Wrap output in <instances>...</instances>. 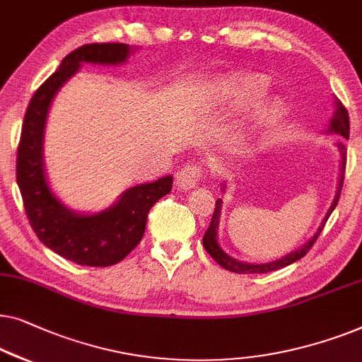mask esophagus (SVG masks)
<instances>
[{
    "label": "esophagus",
    "instance_id": "1",
    "mask_svg": "<svg viewBox=\"0 0 362 362\" xmlns=\"http://www.w3.org/2000/svg\"><path fill=\"white\" fill-rule=\"evenodd\" d=\"M202 167L200 165H193V164H188L177 172V177H175V185L179 190H190L197 185L198 182L202 180Z\"/></svg>",
    "mask_w": 362,
    "mask_h": 362
}]
</instances>
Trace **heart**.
<instances>
[{"mask_svg":"<svg viewBox=\"0 0 362 362\" xmlns=\"http://www.w3.org/2000/svg\"><path fill=\"white\" fill-rule=\"evenodd\" d=\"M269 90V80L264 75H234V77L221 81L218 85V96L220 100L230 103L233 108L243 110L257 103ZM284 106L281 101H272L259 115L261 126H269L282 118Z\"/></svg>","mask_w":362,"mask_h":362,"instance_id":"heart-1","label":"heart"}]
</instances>
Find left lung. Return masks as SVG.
Listing matches in <instances>:
<instances>
[{
	"instance_id": "obj_1",
	"label": "left lung",
	"mask_w": 362,
	"mask_h": 362,
	"mask_svg": "<svg viewBox=\"0 0 362 362\" xmlns=\"http://www.w3.org/2000/svg\"><path fill=\"white\" fill-rule=\"evenodd\" d=\"M327 132H334V134L343 136L344 139H349L348 110H346L344 106L341 105L339 100H336V111H334L332 121H329V126H328ZM338 149H339V154H341V167H339L341 172H339L338 190H336L334 200L332 203V206H329L327 216L323 218L322 225L318 226L317 233H315L313 236L303 244V246H300L298 249H295V251L288 252L287 256L277 259V261L266 262V264L239 262V261H236V259L230 257L225 251H223L220 244H218V238H216L218 225H220V216H221V206H223V200H221V198H218L216 205H215V211H213V216H211V223H210V226H208V230L205 231V236H203V246H205L206 252L210 254V256L215 259V261L220 264L223 269H226V271H231V272H236V274H266V272L277 271V269H282L285 266H290V264L300 261V259H302L305 254L310 251V247L313 246L315 241H317L320 233L323 231L325 223L328 221L329 215H332L336 205H338V200H339V195H341V188H343V182H344V170H346V146L343 144V142H338ZM223 190H225V183H223Z\"/></svg>"
}]
</instances>
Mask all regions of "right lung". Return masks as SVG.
Wrapping results in <instances>:
<instances>
[{"mask_svg": "<svg viewBox=\"0 0 362 362\" xmlns=\"http://www.w3.org/2000/svg\"><path fill=\"white\" fill-rule=\"evenodd\" d=\"M128 44H86L62 60L35 90L24 115L18 146L16 179L24 210L40 243L80 266L106 267L123 261L144 236L147 213L172 190V175L123 192L118 202L95 215L64 205L50 188L44 167V129L54 96L80 70V64L119 65L128 60Z\"/></svg>", "mask_w": 362, "mask_h": 362, "instance_id": "obj_1", "label": "right lung"}]
</instances>
